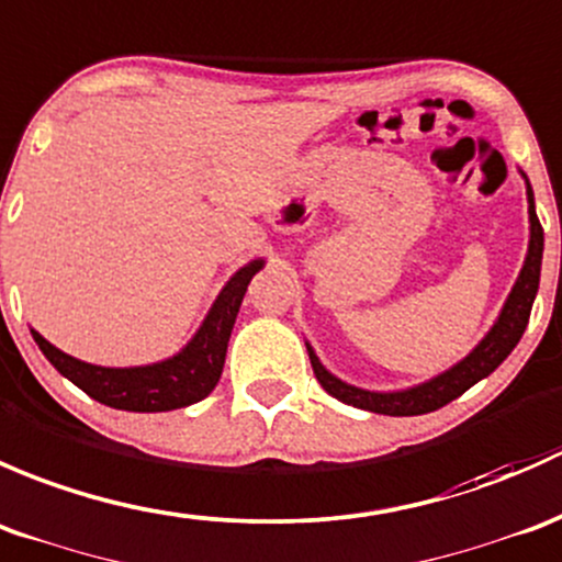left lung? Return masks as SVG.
<instances>
[{"instance_id": "8db88e82", "label": "left lung", "mask_w": 562, "mask_h": 562, "mask_svg": "<svg viewBox=\"0 0 562 562\" xmlns=\"http://www.w3.org/2000/svg\"><path fill=\"white\" fill-rule=\"evenodd\" d=\"M528 216H530V243H528V257H525L522 270H519V279L514 283L506 303H503V311L501 316H497V322L493 324V329L484 335L482 344H479L465 360L457 362L454 368L443 370V373L436 375V379L425 381V384L411 386V390L370 392L335 379V375L322 366L319 357L314 355V349L305 344L308 346L311 368H314L316 379H319L324 392L338 397L340 403H349V406L355 408L373 411V414L416 416V414H430V411L447 406V403H452L454 397H460L462 392L471 390L476 381L487 379V375L493 373V370L501 366L508 355H512L514 346L519 344V338H522L525 327H528V319H530V308H533L536 292H539L543 229H541L539 216H536V202H533V189H530V183H528Z\"/></svg>"}]
</instances>
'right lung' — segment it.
I'll list each match as a JSON object with an SVG mask.
<instances>
[{
	"label": "right lung",
	"mask_w": 562,
	"mask_h": 562,
	"mask_svg": "<svg viewBox=\"0 0 562 562\" xmlns=\"http://www.w3.org/2000/svg\"><path fill=\"white\" fill-rule=\"evenodd\" d=\"M265 259L243 265L238 273L227 281V286L218 292L216 303L207 311L205 322L194 333V338L170 360L154 362L140 368H102L91 362L75 360L56 349L54 344L32 329L34 344L40 346L48 362L59 370L65 379L86 392L94 401L105 403L110 408L121 411H172L192 406L213 392V386L222 379L224 357H227L229 335L238 319V311L246 294L248 283L259 273Z\"/></svg>",
	"instance_id": "obj_1"
}]
</instances>
